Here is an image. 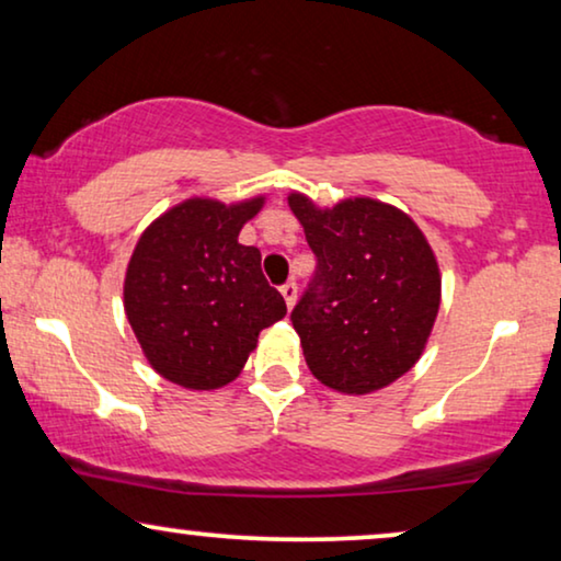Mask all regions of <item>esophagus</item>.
Returning a JSON list of instances; mask_svg holds the SVG:
<instances>
[{
  "label": "esophagus",
  "mask_w": 561,
  "mask_h": 561,
  "mask_svg": "<svg viewBox=\"0 0 561 561\" xmlns=\"http://www.w3.org/2000/svg\"><path fill=\"white\" fill-rule=\"evenodd\" d=\"M280 294H283V298H286V306H288V309H294V306H296V298H298V286H296V283H294V280L286 283V286L280 288Z\"/></svg>",
  "instance_id": "1"
}]
</instances>
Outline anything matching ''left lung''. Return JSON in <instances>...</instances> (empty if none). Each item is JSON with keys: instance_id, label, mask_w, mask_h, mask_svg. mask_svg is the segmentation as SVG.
<instances>
[{"instance_id": "8db88e82", "label": "left lung", "mask_w": 561, "mask_h": 561, "mask_svg": "<svg viewBox=\"0 0 561 561\" xmlns=\"http://www.w3.org/2000/svg\"><path fill=\"white\" fill-rule=\"evenodd\" d=\"M319 273L290 313L306 365L344 396L388 388L424 355L442 304V271L403 209L370 196L319 206L290 191Z\"/></svg>"}]
</instances>
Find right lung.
<instances>
[{"label":"right lung","mask_w":561,"mask_h":561,"mask_svg":"<svg viewBox=\"0 0 561 561\" xmlns=\"http://www.w3.org/2000/svg\"><path fill=\"white\" fill-rule=\"evenodd\" d=\"M265 194L225 204L191 196L152 219L125 271V313L152 370L188 390H217L242 373L265 327L286 317L260 250L240 232Z\"/></svg>","instance_id":"right-lung-1"}]
</instances>
